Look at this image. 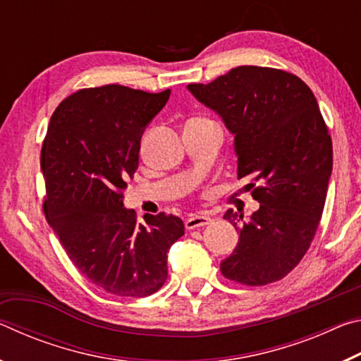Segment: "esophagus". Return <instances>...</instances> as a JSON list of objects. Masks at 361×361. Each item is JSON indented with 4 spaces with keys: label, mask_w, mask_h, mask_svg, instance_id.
<instances>
[{
    "label": "esophagus",
    "mask_w": 361,
    "mask_h": 361,
    "mask_svg": "<svg viewBox=\"0 0 361 361\" xmlns=\"http://www.w3.org/2000/svg\"><path fill=\"white\" fill-rule=\"evenodd\" d=\"M212 223V218L209 215H204V213H199V215H192L186 219V229H195V228H202V226H207Z\"/></svg>",
    "instance_id": "obj_1"
}]
</instances>
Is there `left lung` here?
<instances>
[{
    "label": "left lung",
    "instance_id": "obj_1",
    "mask_svg": "<svg viewBox=\"0 0 361 361\" xmlns=\"http://www.w3.org/2000/svg\"><path fill=\"white\" fill-rule=\"evenodd\" d=\"M188 90L234 135L237 178L259 202L248 221L228 210L239 243L221 261L226 279L259 286L283 279L312 242L333 170V145L319 103L298 76L237 66Z\"/></svg>",
    "mask_w": 361,
    "mask_h": 361
}]
</instances>
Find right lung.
<instances>
[{
  "mask_svg": "<svg viewBox=\"0 0 361 361\" xmlns=\"http://www.w3.org/2000/svg\"><path fill=\"white\" fill-rule=\"evenodd\" d=\"M170 90L124 85L82 89L54 111L41 149L47 223L79 272L116 296L145 298L167 279V253L185 234L173 215L126 209L122 191L138 169L140 140Z\"/></svg>",
  "mask_w": 361,
  "mask_h": 361,
  "instance_id": "add662e5",
  "label": "right lung"
}]
</instances>
